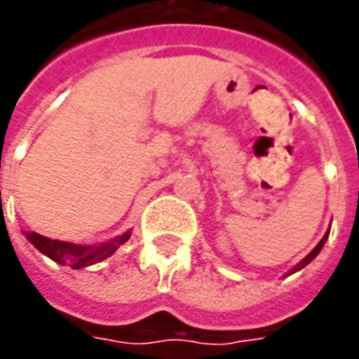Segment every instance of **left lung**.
<instances>
[{"label": "left lung", "mask_w": 359, "mask_h": 359, "mask_svg": "<svg viewBox=\"0 0 359 359\" xmlns=\"http://www.w3.org/2000/svg\"><path fill=\"white\" fill-rule=\"evenodd\" d=\"M327 237H330V229H327V231H325V235H324V237H322V241H320L318 245L314 246L313 250H311V252H309L307 256H305V258L301 259L299 264L295 265V267H292V269H290L288 273H286V277H288V275H292V273H295V271L303 269V267H305V265H309V264H311V262H313V259L316 258V256H318V254H320V250H322V248H324V245H325V241H327Z\"/></svg>", "instance_id": "8db88e82"}]
</instances>
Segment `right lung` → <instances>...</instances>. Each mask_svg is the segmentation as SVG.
Masks as SVG:
<instances>
[{"mask_svg":"<svg viewBox=\"0 0 359 359\" xmlns=\"http://www.w3.org/2000/svg\"><path fill=\"white\" fill-rule=\"evenodd\" d=\"M24 235L41 254H45L52 262L60 265H69L71 269H82V267L100 264L109 256H113L120 248V245H124L126 241L130 239L131 229L114 239L107 241V243H100V245H76V243H67V241L48 239L45 235L35 233V231H24Z\"/></svg>","mask_w":359,"mask_h":359,"instance_id":"right-lung-1","label":"right lung"}]
</instances>
